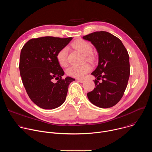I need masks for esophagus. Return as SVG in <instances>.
I'll return each instance as SVG.
<instances>
[{"label":"esophagus","mask_w":152,"mask_h":152,"mask_svg":"<svg viewBox=\"0 0 152 152\" xmlns=\"http://www.w3.org/2000/svg\"><path fill=\"white\" fill-rule=\"evenodd\" d=\"M77 80H78L79 82H80V83H83V82H85V79H78Z\"/></svg>","instance_id":"esophagus-1"}]
</instances>
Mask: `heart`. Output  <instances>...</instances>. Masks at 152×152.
I'll use <instances>...</instances> for the list:
<instances>
[{"label":"heart","mask_w":152,"mask_h":152,"mask_svg":"<svg viewBox=\"0 0 152 152\" xmlns=\"http://www.w3.org/2000/svg\"><path fill=\"white\" fill-rule=\"evenodd\" d=\"M72 46L85 56L90 55L93 51V48L90 43L82 39L75 41L72 44ZM67 48H64L57 53L56 59L61 66L64 67L67 65ZM89 58L91 57L89 56ZM91 67L88 64H85L81 65V66H72L67 69L66 73L67 75L70 77L83 78L91 70Z\"/></svg>","instance_id":"b5f03b06"}]
</instances>
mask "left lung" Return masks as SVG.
Returning a JSON list of instances; mask_svg holds the SVG:
<instances>
[{
	"label": "left lung",
	"instance_id": "8db88e82",
	"mask_svg": "<svg viewBox=\"0 0 152 152\" xmlns=\"http://www.w3.org/2000/svg\"><path fill=\"white\" fill-rule=\"evenodd\" d=\"M90 41L99 54L98 66L91 73L96 88L87 93L89 100L102 108L115 105L123 97L130 76L129 56L121 41L113 34L94 32L83 37ZM102 79V82L98 80Z\"/></svg>",
	"mask_w": 152,
	"mask_h": 152
}]
</instances>
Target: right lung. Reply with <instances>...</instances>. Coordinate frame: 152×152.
I'll list each match as a JSON object with an SVG mask.
<instances>
[{
    "mask_svg": "<svg viewBox=\"0 0 152 152\" xmlns=\"http://www.w3.org/2000/svg\"><path fill=\"white\" fill-rule=\"evenodd\" d=\"M72 37H44L29 40L21 50L19 69L25 90L31 100L45 110H53L66 100L69 85L75 80L64 75L58 62V52ZM56 79V83L53 80Z\"/></svg>",
    "mask_w": 152,
    "mask_h": 152,
    "instance_id": "right-lung-1",
    "label": "right lung"
}]
</instances>
